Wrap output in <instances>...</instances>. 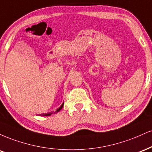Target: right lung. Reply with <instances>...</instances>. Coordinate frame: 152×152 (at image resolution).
<instances>
[{"label": "right lung", "mask_w": 152, "mask_h": 152, "mask_svg": "<svg viewBox=\"0 0 152 152\" xmlns=\"http://www.w3.org/2000/svg\"><path fill=\"white\" fill-rule=\"evenodd\" d=\"M63 105H64V102L62 103V105L60 107H59L58 110H55V112H50V113H48V114H45V115H42V116H50V115H51L52 114H56V113H58V112H59V111H60V110H62V107H63Z\"/></svg>", "instance_id": "obj_1"}]
</instances>
